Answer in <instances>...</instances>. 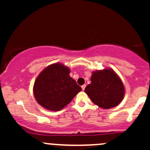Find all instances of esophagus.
<instances>
[{
    "instance_id": "obj_1",
    "label": "esophagus",
    "mask_w": 150,
    "mask_h": 150,
    "mask_svg": "<svg viewBox=\"0 0 150 150\" xmlns=\"http://www.w3.org/2000/svg\"><path fill=\"white\" fill-rule=\"evenodd\" d=\"M85 87H86V85H83L82 86V90H85Z\"/></svg>"
}]
</instances>
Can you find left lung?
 <instances>
[{
	"instance_id": "8db88e82",
	"label": "left lung",
	"mask_w": 150,
	"mask_h": 150,
	"mask_svg": "<svg viewBox=\"0 0 150 150\" xmlns=\"http://www.w3.org/2000/svg\"><path fill=\"white\" fill-rule=\"evenodd\" d=\"M85 92L94 104L107 109L115 107L123 100L125 88L118 75L112 69L93 72L91 84Z\"/></svg>"
}]
</instances>
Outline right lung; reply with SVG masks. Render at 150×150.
Instances as JSON below:
<instances>
[{
	"mask_svg": "<svg viewBox=\"0 0 150 150\" xmlns=\"http://www.w3.org/2000/svg\"><path fill=\"white\" fill-rule=\"evenodd\" d=\"M82 88L70 76V69L61 63L50 65L37 77L34 96L41 106L50 111L63 109Z\"/></svg>",
	"mask_w": 150,
	"mask_h": 150,
	"instance_id": "right-lung-1",
	"label": "right lung"
}]
</instances>
